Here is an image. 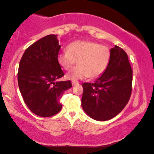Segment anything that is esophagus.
I'll return each instance as SVG.
<instances>
[{
    "mask_svg": "<svg viewBox=\"0 0 154 154\" xmlns=\"http://www.w3.org/2000/svg\"><path fill=\"white\" fill-rule=\"evenodd\" d=\"M71 83H72L73 86H74V85L79 84V82L77 81V80H72V82H71Z\"/></svg>",
    "mask_w": 154,
    "mask_h": 154,
    "instance_id": "34e87169",
    "label": "esophagus"
}]
</instances>
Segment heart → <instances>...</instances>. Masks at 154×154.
<instances>
[{"instance_id":"b5f03b06","label":"heart","mask_w":154,"mask_h":154,"mask_svg":"<svg viewBox=\"0 0 154 154\" xmlns=\"http://www.w3.org/2000/svg\"><path fill=\"white\" fill-rule=\"evenodd\" d=\"M111 53L108 47L91 41L79 40L70 43L67 51L57 56L59 65L66 71H68L78 63L66 74L68 80L96 78L101 75L108 66Z\"/></svg>"}]
</instances>
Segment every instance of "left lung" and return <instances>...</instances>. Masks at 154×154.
<instances>
[{"instance_id":"8db88e82","label":"left lung","mask_w":154,"mask_h":154,"mask_svg":"<svg viewBox=\"0 0 154 154\" xmlns=\"http://www.w3.org/2000/svg\"><path fill=\"white\" fill-rule=\"evenodd\" d=\"M109 63L103 74L93 83H83L82 107L89 117L107 121L122 111L132 93L133 70L128 57L116 45L110 50Z\"/></svg>"}]
</instances>
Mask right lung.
I'll return each instance as SVG.
<instances>
[{
    "label": "right lung",
    "instance_id": "1",
    "mask_svg": "<svg viewBox=\"0 0 154 154\" xmlns=\"http://www.w3.org/2000/svg\"><path fill=\"white\" fill-rule=\"evenodd\" d=\"M60 45L57 35H48L31 45L19 63L18 82L27 107L41 117H51L61 110L60 98L72 86L70 80L57 81L64 72L57 62Z\"/></svg>",
    "mask_w": 154,
    "mask_h": 154
}]
</instances>
